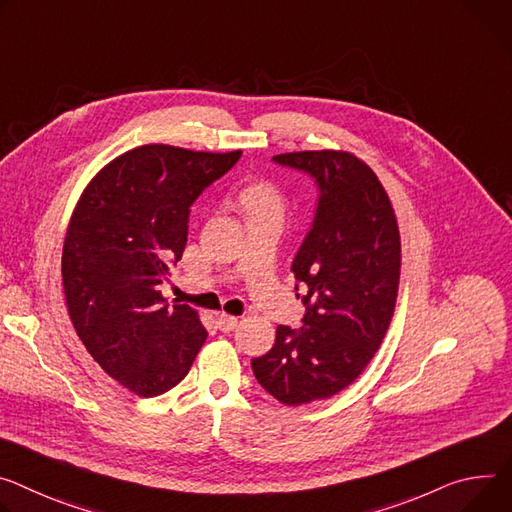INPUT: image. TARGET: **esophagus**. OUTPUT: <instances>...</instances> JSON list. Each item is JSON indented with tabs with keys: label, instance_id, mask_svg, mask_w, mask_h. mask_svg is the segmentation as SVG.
<instances>
[{
	"label": "esophagus",
	"instance_id": "1",
	"mask_svg": "<svg viewBox=\"0 0 512 512\" xmlns=\"http://www.w3.org/2000/svg\"><path fill=\"white\" fill-rule=\"evenodd\" d=\"M216 322H218V329H220V331L230 333V331H235V329H237L239 318H237V316H230V314L220 312V314L216 316Z\"/></svg>",
	"mask_w": 512,
	"mask_h": 512
}]
</instances>
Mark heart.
<instances>
[{"mask_svg":"<svg viewBox=\"0 0 512 512\" xmlns=\"http://www.w3.org/2000/svg\"><path fill=\"white\" fill-rule=\"evenodd\" d=\"M241 206L247 216H284L286 212V196L277 188L273 181L257 179L245 185L241 196Z\"/></svg>","mask_w":512,"mask_h":512,"instance_id":"1","label":"heart"}]
</instances>
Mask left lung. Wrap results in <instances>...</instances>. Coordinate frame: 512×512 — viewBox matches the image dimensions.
<instances>
[{
	"label": "left lung",
	"mask_w": 512,
	"mask_h": 512,
	"mask_svg": "<svg viewBox=\"0 0 512 512\" xmlns=\"http://www.w3.org/2000/svg\"><path fill=\"white\" fill-rule=\"evenodd\" d=\"M273 161L310 173L320 198L292 265L308 288L304 327L280 324L273 347L251 365L275 400L300 406L345 390L380 349L398 296L400 230L378 175L353 153L300 151Z\"/></svg>",
	"instance_id": "1"
}]
</instances>
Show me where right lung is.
Here are the masks:
<instances>
[{
    "label": "right lung",
    "mask_w": 512,
    "mask_h": 512,
    "mask_svg": "<svg viewBox=\"0 0 512 512\" xmlns=\"http://www.w3.org/2000/svg\"><path fill=\"white\" fill-rule=\"evenodd\" d=\"M241 159L171 145L130 149L83 190L65 235L63 288L73 329L120 386L151 398L177 386L208 333L161 284L188 241L194 200Z\"/></svg>",
    "instance_id": "add662e5"
}]
</instances>
